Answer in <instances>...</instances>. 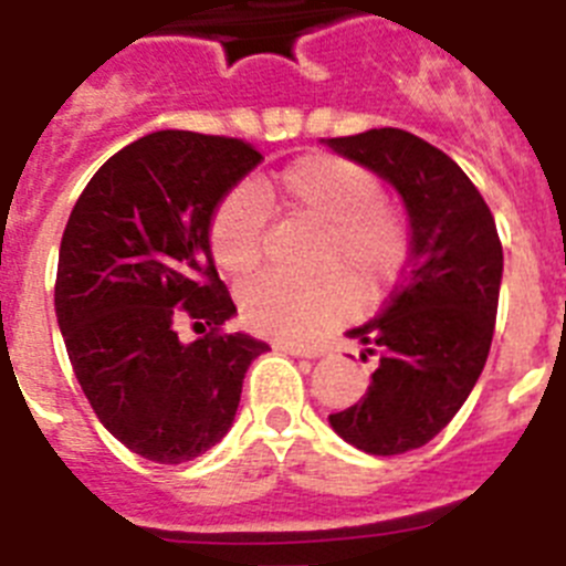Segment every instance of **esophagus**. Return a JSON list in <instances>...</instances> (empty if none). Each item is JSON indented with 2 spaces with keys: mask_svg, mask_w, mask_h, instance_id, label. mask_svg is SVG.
Returning a JSON list of instances; mask_svg holds the SVG:
<instances>
[{
  "mask_svg": "<svg viewBox=\"0 0 566 566\" xmlns=\"http://www.w3.org/2000/svg\"><path fill=\"white\" fill-rule=\"evenodd\" d=\"M274 352L292 354V357H319L323 348H312V345H297V343H274Z\"/></svg>",
  "mask_w": 566,
  "mask_h": 566,
  "instance_id": "34e87169",
  "label": "esophagus"
}]
</instances>
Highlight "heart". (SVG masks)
<instances>
[{"label":"heart","instance_id":"heart-1","mask_svg":"<svg viewBox=\"0 0 566 566\" xmlns=\"http://www.w3.org/2000/svg\"><path fill=\"white\" fill-rule=\"evenodd\" d=\"M274 198L289 212L323 223L317 266L319 277L260 274L240 289V314L260 334L280 339H312L337 323L354 303L382 297L397 283L408 258L405 218L379 195L371 169L328 153L294 158L274 178L254 187H234L209 218V249L229 274H247L260 263L266 203Z\"/></svg>","mask_w":566,"mask_h":566}]
</instances>
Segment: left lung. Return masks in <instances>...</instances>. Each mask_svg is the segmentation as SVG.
<instances>
[{"instance_id":"obj_1","label":"left lung","mask_w":566,"mask_h":566,"mask_svg":"<svg viewBox=\"0 0 566 566\" xmlns=\"http://www.w3.org/2000/svg\"><path fill=\"white\" fill-rule=\"evenodd\" d=\"M323 144L391 184L411 221L402 283L377 317L348 332L377 354L371 385L357 405L328 417L359 451L397 457L428 444L457 417L488 363L502 240L479 189L433 144L394 127Z\"/></svg>"}]
</instances>
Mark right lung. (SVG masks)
I'll use <instances>...</instances> for the list:
<instances>
[{"label":"right lung","mask_w":566,"mask_h":566,"mask_svg":"<svg viewBox=\"0 0 566 566\" xmlns=\"http://www.w3.org/2000/svg\"><path fill=\"white\" fill-rule=\"evenodd\" d=\"M263 155L189 129L149 133L98 169L62 234L56 317L96 417L124 448L181 464L221 442L263 339L223 334L238 314L209 249V218ZM181 313L207 325L177 339Z\"/></svg>","instance_id":"add662e5"}]
</instances>
